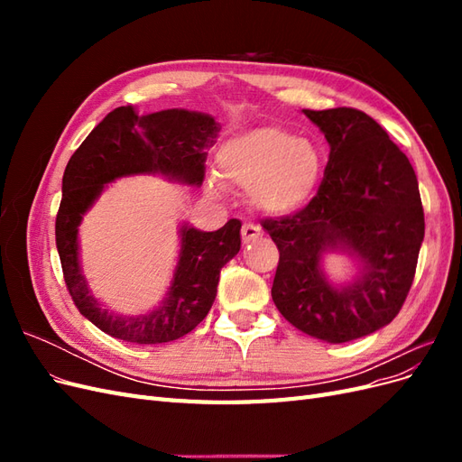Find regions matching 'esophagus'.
<instances>
[{"label": "esophagus", "mask_w": 462, "mask_h": 462, "mask_svg": "<svg viewBox=\"0 0 462 462\" xmlns=\"http://www.w3.org/2000/svg\"><path fill=\"white\" fill-rule=\"evenodd\" d=\"M241 235H243V241L245 243H250V241L260 239L262 229L258 226H254V223H245L243 229H241Z\"/></svg>", "instance_id": "1"}]
</instances>
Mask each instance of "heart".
<instances>
[{
  "instance_id": "b5f03b06",
  "label": "heart",
  "mask_w": 462,
  "mask_h": 462,
  "mask_svg": "<svg viewBox=\"0 0 462 462\" xmlns=\"http://www.w3.org/2000/svg\"><path fill=\"white\" fill-rule=\"evenodd\" d=\"M219 175L248 189L265 214H295L310 202L319 185L321 156L314 143L282 127H258L229 138L216 153ZM219 189L217 183H209Z\"/></svg>"
}]
</instances>
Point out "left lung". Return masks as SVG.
Segmentation results:
<instances>
[{
	"mask_svg": "<svg viewBox=\"0 0 462 462\" xmlns=\"http://www.w3.org/2000/svg\"><path fill=\"white\" fill-rule=\"evenodd\" d=\"M329 144L316 197L297 214L265 219L279 250L272 299L289 324L328 343L387 326L407 299L424 241V209L409 158L365 111L302 109ZM353 255L359 273L333 286L320 258Z\"/></svg>",
	"mask_w": 462,
	"mask_h": 462,
	"instance_id": "left-lung-1",
	"label": "left lung"
}]
</instances>
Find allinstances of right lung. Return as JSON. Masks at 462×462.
Segmentation results:
<instances>
[{
	"instance_id": "obj_1",
	"label": "right lung",
	"mask_w": 462,
	"mask_h": 462,
	"mask_svg": "<svg viewBox=\"0 0 462 462\" xmlns=\"http://www.w3.org/2000/svg\"><path fill=\"white\" fill-rule=\"evenodd\" d=\"M219 123L189 109L138 116L133 106L116 107L87 136L63 173V197L55 217V245L65 285L79 312L111 337L158 345L183 337L208 316L216 300L219 272L241 250V221L217 231L180 227V253L173 282L158 309L141 316L107 310L94 299L79 262V226L107 183L119 177L160 173L200 187L206 150L214 146Z\"/></svg>"
}]
</instances>
